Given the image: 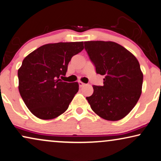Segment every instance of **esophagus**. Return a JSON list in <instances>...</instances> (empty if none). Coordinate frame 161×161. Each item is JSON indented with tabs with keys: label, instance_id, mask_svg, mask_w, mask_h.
Returning a JSON list of instances; mask_svg holds the SVG:
<instances>
[{
	"label": "esophagus",
	"instance_id": "1",
	"mask_svg": "<svg viewBox=\"0 0 161 161\" xmlns=\"http://www.w3.org/2000/svg\"><path fill=\"white\" fill-rule=\"evenodd\" d=\"M79 85H80V87H82L85 85V84L83 83L82 81H79Z\"/></svg>",
	"mask_w": 161,
	"mask_h": 161
}]
</instances>
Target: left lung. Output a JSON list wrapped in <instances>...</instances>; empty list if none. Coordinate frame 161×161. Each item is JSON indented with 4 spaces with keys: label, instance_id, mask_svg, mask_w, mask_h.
<instances>
[{
    "label": "left lung",
    "instance_id": "left-lung-1",
    "mask_svg": "<svg viewBox=\"0 0 161 161\" xmlns=\"http://www.w3.org/2000/svg\"><path fill=\"white\" fill-rule=\"evenodd\" d=\"M85 49L96 73L103 75V86L93 85L87 97L92 111L106 120L117 121L128 115L142 94L143 73L136 58L113 42H85Z\"/></svg>",
    "mask_w": 161,
    "mask_h": 161
}]
</instances>
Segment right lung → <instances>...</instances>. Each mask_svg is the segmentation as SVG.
<instances>
[{"mask_svg":"<svg viewBox=\"0 0 161 161\" xmlns=\"http://www.w3.org/2000/svg\"><path fill=\"white\" fill-rule=\"evenodd\" d=\"M84 49L83 42H59L38 47L26 56L18 69L19 91L33 115L42 119L64 113L79 90V83L63 81L74 55Z\"/></svg>","mask_w":161,"mask_h":161,"instance_id":"right-lung-1","label":"right lung"}]
</instances>
